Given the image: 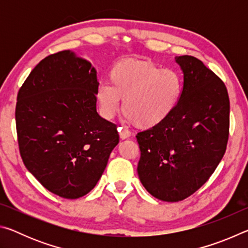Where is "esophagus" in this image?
I'll return each mask as SVG.
<instances>
[{
  "label": "esophagus",
  "mask_w": 248,
  "mask_h": 248,
  "mask_svg": "<svg viewBox=\"0 0 248 248\" xmlns=\"http://www.w3.org/2000/svg\"><path fill=\"white\" fill-rule=\"evenodd\" d=\"M118 132H119L120 139H123V140L128 139V138L130 137V131H129V130L124 129L123 127H119L118 128Z\"/></svg>",
  "instance_id": "1"
}]
</instances>
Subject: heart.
<instances>
[{
	"label": "heart",
	"instance_id": "b5f03b06",
	"mask_svg": "<svg viewBox=\"0 0 248 248\" xmlns=\"http://www.w3.org/2000/svg\"><path fill=\"white\" fill-rule=\"evenodd\" d=\"M108 83L99 84L96 99L102 115L111 119L120 109L129 123L151 129L170 118L183 94V81L174 70L144 60H124L112 66Z\"/></svg>",
	"mask_w": 248,
	"mask_h": 248
}]
</instances>
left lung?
<instances>
[{
    "instance_id": "8db88e82",
    "label": "left lung",
    "mask_w": 248,
    "mask_h": 248,
    "mask_svg": "<svg viewBox=\"0 0 248 248\" xmlns=\"http://www.w3.org/2000/svg\"><path fill=\"white\" fill-rule=\"evenodd\" d=\"M175 62L184 74L177 107L162 124L137 134L141 183L167 202L184 200L207 182L225 153L230 127L224 83L195 57Z\"/></svg>"
}]
</instances>
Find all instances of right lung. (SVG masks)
Here are the masks:
<instances>
[{
	"label": "right lung",
	"mask_w": 248,
	"mask_h": 248,
	"mask_svg": "<svg viewBox=\"0 0 248 248\" xmlns=\"http://www.w3.org/2000/svg\"><path fill=\"white\" fill-rule=\"evenodd\" d=\"M97 71L74 51L41 60L20 87L15 119L26 169L52 194L93 189L119 143L116 124L96 110Z\"/></svg>",
	"instance_id": "obj_1"
}]
</instances>
